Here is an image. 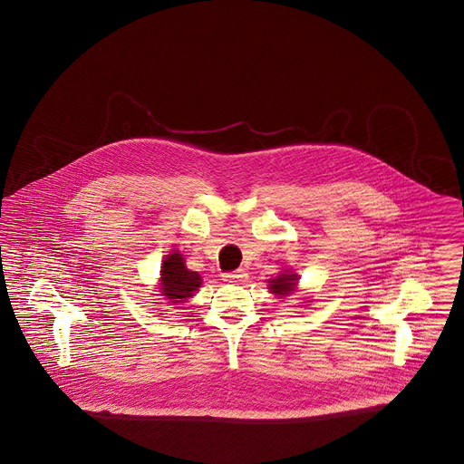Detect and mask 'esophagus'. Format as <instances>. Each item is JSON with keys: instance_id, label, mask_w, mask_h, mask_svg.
Returning a JSON list of instances; mask_svg holds the SVG:
<instances>
[{"instance_id": "34e87169", "label": "esophagus", "mask_w": 464, "mask_h": 464, "mask_svg": "<svg viewBox=\"0 0 464 464\" xmlns=\"http://www.w3.org/2000/svg\"><path fill=\"white\" fill-rule=\"evenodd\" d=\"M246 271L245 269H237V271H231V273H226L224 276H222V280L224 282H227V284H243L245 280H246Z\"/></svg>"}]
</instances>
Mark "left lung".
I'll list each match as a JSON object with an SVG mask.
<instances>
[{
  "instance_id": "8db88e82",
  "label": "left lung",
  "mask_w": 464,
  "mask_h": 464,
  "mask_svg": "<svg viewBox=\"0 0 464 464\" xmlns=\"http://www.w3.org/2000/svg\"><path fill=\"white\" fill-rule=\"evenodd\" d=\"M297 280H299V276H297L295 273L285 269V271H282L276 278L269 280V290H271V294H275V295H278V297H284V295H288V294L295 292Z\"/></svg>"
}]
</instances>
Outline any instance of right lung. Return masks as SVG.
Masks as SVG:
<instances>
[{
  "instance_id": "add662e5",
  "label": "right lung",
  "mask_w": 464,
  "mask_h": 464,
  "mask_svg": "<svg viewBox=\"0 0 464 464\" xmlns=\"http://www.w3.org/2000/svg\"><path fill=\"white\" fill-rule=\"evenodd\" d=\"M201 287V276L197 271L188 269L184 265V257L182 254H179V250L170 252L160 271V292L156 295H163L169 304H182L186 303L189 297H193V294ZM180 308V306H177Z\"/></svg>"
}]
</instances>
